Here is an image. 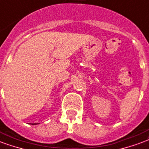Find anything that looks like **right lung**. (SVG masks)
Listing matches in <instances>:
<instances>
[{
  "mask_svg": "<svg viewBox=\"0 0 149 149\" xmlns=\"http://www.w3.org/2000/svg\"><path fill=\"white\" fill-rule=\"evenodd\" d=\"M32 125H37V123H33V124H32Z\"/></svg>",
  "mask_w": 149,
  "mask_h": 149,
  "instance_id": "obj_1",
  "label": "right lung"
}]
</instances>
